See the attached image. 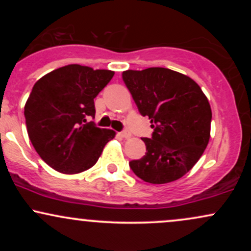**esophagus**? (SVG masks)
Wrapping results in <instances>:
<instances>
[{"label": "esophagus", "mask_w": 251, "mask_h": 251, "mask_svg": "<svg viewBox=\"0 0 251 251\" xmlns=\"http://www.w3.org/2000/svg\"><path fill=\"white\" fill-rule=\"evenodd\" d=\"M120 135H122L123 138H126V139H128V138H131V132L127 131V129H125V131L120 132Z\"/></svg>", "instance_id": "1"}]
</instances>
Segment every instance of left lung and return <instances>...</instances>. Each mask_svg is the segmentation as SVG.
<instances>
[{
	"label": "left lung",
	"mask_w": 251,
	"mask_h": 251,
	"mask_svg": "<svg viewBox=\"0 0 251 251\" xmlns=\"http://www.w3.org/2000/svg\"><path fill=\"white\" fill-rule=\"evenodd\" d=\"M123 80L154 128L152 138H143L148 152L129 162V168L151 184L179 179L208 146L212 118L208 98L191 77L169 68L128 70Z\"/></svg>",
	"instance_id": "obj_1"
}]
</instances>
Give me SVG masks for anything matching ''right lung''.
<instances>
[{
  "label": "right lung",
  "mask_w": 251,
  "mask_h": 251,
  "mask_svg": "<svg viewBox=\"0 0 251 251\" xmlns=\"http://www.w3.org/2000/svg\"><path fill=\"white\" fill-rule=\"evenodd\" d=\"M114 75L113 71L67 65L39 79L25 105L28 135L51 169L80 174L94 165L116 137L113 129L87 123L96 116L94 98Z\"/></svg>",
  "instance_id": "right-lung-1"
}]
</instances>
